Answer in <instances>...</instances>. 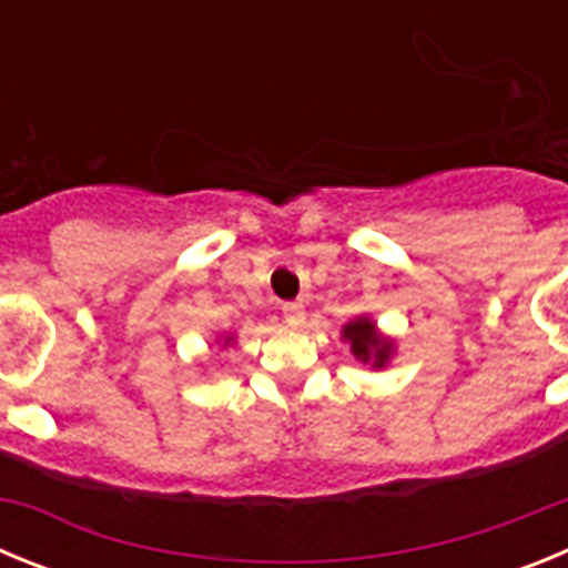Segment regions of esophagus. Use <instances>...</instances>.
<instances>
[{
	"mask_svg": "<svg viewBox=\"0 0 568 568\" xmlns=\"http://www.w3.org/2000/svg\"><path fill=\"white\" fill-rule=\"evenodd\" d=\"M284 321L293 329H298L304 324V304H284Z\"/></svg>",
	"mask_w": 568,
	"mask_h": 568,
	"instance_id": "esophagus-1",
	"label": "esophagus"
}]
</instances>
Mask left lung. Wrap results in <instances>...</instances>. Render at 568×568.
<instances>
[{"label": "left lung", "mask_w": 568, "mask_h": 568, "mask_svg": "<svg viewBox=\"0 0 568 568\" xmlns=\"http://www.w3.org/2000/svg\"><path fill=\"white\" fill-rule=\"evenodd\" d=\"M341 335H344V341H349V349H353L355 358L364 361V364H373L375 369L386 366V361L393 355V341L378 335L375 321H369L366 315L349 321Z\"/></svg>", "instance_id": "left-lung-1"}]
</instances>
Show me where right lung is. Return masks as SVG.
Listing matches in <instances>:
<instances>
[{
  "mask_svg": "<svg viewBox=\"0 0 568 568\" xmlns=\"http://www.w3.org/2000/svg\"><path fill=\"white\" fill-rule=\"evenodd\" d=\"M227 341H233V338H227ZM227 341H224V344H227Z\"/></svg>",
  "mask_w": 568,
  "mask_h": 568,
  "instance_id": "1",
  "label": "right lung"
}]
</instances>
